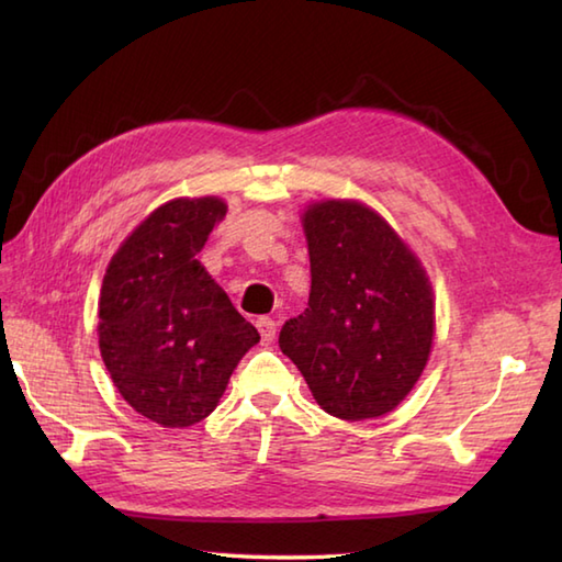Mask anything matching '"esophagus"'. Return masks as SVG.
<instances>
[{"label":"esophagus","instance_id":"1","mask_svg":"<svg viewBox=\"0 0 562 562\" xmlns=\"http://www.w3.org/2000/svg\"><path fill=\"white\" fill-rule=\"evenodd\" d=\"M257 329L265 345H271L273 337H277V323L271 317H257Z\"/></svg>","mask_w":562,"mask_h":562}]
</instances>
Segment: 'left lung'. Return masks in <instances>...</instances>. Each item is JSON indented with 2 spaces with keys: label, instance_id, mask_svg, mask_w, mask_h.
I'll return each mask as SVG.
<instances>
[{
  "label": "left lung",
  "instance_id": "obj_1",
  "mask_svg": "<svg viewBox=\"0 0 562 562\" xmlns=\"http://www.w3.org/2000/svg\"><path fill=\"white\" fill-rule=\"evenodd\" d=\"M311 297L283 325L279 347L327 415L383 417L429 361L434 293L419 257L361 201L323 199L301 215Z\"/></svg>",
  "mask_w": 562,
  "mask_h": 562
}]
</instances>
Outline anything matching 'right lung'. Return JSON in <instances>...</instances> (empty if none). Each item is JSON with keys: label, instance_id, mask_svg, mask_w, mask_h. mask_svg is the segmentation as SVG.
<instances>
[{"label": "right lung", "instance_id": "add662e5", "mask_svg": "<svg viewBox=\"0 0 562 562\" xmlns=\"http://www.w3.org/2000/svg\"><path fill=\"white\" fill-rule=\"evenodd\" d=\"M225 213L217 196L162 203L123 239L101 283V359L125 403L159 427L209 417L259 341L196 259Z\"/></svg>", "mask_w": 562, "mask_h": 562}]
</instances>
